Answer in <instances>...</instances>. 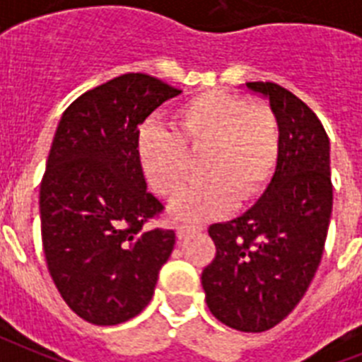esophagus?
Returning a JSON list of instances; mask_svg holds the SVG:
<instances>
[{
	"label": "esophagus",
	"instance_id": "34e87169",
	"mask_svg": "<svg viewBox=\"0 0 362 362\" xmlns=\"http://www.w3.org/2000/svg\"><path fill=\"white\" fill-rule=\"evenodd\" d=\"M199 231H202V228H200V226H177V237L178 238L189 237V235L199 233Z\"/></svg>",
	"mask_w": 362,
	"mask_h": 362
}]
</instances>
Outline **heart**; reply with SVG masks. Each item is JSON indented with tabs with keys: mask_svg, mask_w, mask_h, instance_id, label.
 <instances>
[{
	"mask_svg": "<svg viewBox=\"0 0 362 362\" xmlns=\"http://www.w3.org/2000/svg\"><path fill=\"white\" fill-rule=\"evenodd\" d=\"M281 127L275 112L237 94L206 90L185 100L171 116V131L140 129L136 156L151 189L173 200L200 158L204 178L173 206L175 218L202 222L268 191L281 162Z\"/></svg>",
	"mask_w": 362,
	"mask_h": 362,
	"instance_id": "b5f03b06",
	"label": "heart"
}]
</instances>
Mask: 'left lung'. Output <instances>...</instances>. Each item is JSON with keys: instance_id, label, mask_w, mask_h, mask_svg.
Segmentation results:
<instances>
[{"instance_id": "left-lung-1", "label": "left lung", "mask_w": 362, "mask_h": 362, "mask_svg": "<svg viewBox=\"0 0 362 362\" xmlns=\"http://www.w3.org/2000/svg\"><path fill=\"white\" fill-rule=\"evenodd\" d=\"M246 87L269 100L281 127V162L244 215L209 226L216 255L202 272L209 312L259 333L290 315L319 268L333 206L329 140L315 112L272 81Z\"/></svg>"}]
</instances>
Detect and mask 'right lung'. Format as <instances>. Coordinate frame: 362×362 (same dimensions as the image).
Instances as JSON below:
<instances>
[{
	"label": "right lung",
	"mask_w": 362,
	"mask_h": 362,
	"mask_svg": "<svg viewBox=\"0 0 362 362\" xmlns=\"http://www.w3.org/2000/svg\"><path fill=\"white\" fill-rule=\"evenodd\" d=\"M182 90L142 72L94 87L64 112L40 187L47 268L67 306L96 326L133 319L155 293L173 229L136 156L140 124Z\"/></svg>",
	"instance_id": "right-lung-1"
}]
</instances>
